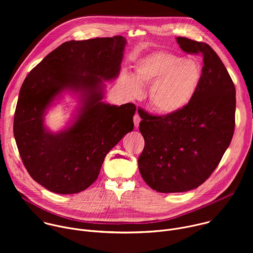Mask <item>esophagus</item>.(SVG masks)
<instances>
[{
	"label": "esophagus",
	"instance_id": "1",
	"mask_svg": "<svg viewBox=\"0 0 253 253\" xmlns=\"http://www.w3.org/2000/svg\"><path fill=\"white\" fill-rule=\"evenodd\" d=\"M133 121H134V125H135V127H136V128H138L139 123H140V121H141V118H140V116H139V114H138V113H136V114L134 115V117H133Z\"/></svg>",
	"mask_w": 253,
	"mask_h": 253
}]
</instances>
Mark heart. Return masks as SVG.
I'll return each mask as SVG.
<instances>
[{
    "label": "heart",
    "instance_id": "1",
    "mask_svg": "<svg viewBox=\"0 0 253 253\" xmlns=\"http://www.w3.org/2000/svg\"><path fill=\"white\" fill-rule=\"evenodd\" d=\"M201 76V69L195 61L157 52L138 60L134 65V76L123 73L120 83L133 98L142 94V87L150 86L149 102L153 109L162 115H172L192 101Z\"/></svg>",
    "mask_w": 253,
    "mask_h": 253
}]
</instances>
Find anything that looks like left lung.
Masks as SVG:
<instances>
[{"label":"left lung","instance_id":"left-lung-1","mask_svg":"<svg viewBox=\"0 0 253 253\" xmlns=\"http://www.w3.org/2000/svg\"><path fill=\"white\" fill-rule=\"evenodd\" d=\"M176 41L184 52L203 58L194 98L172 115L138 111L145 140L139 171L161 193L185 192L204 183L228 148L235 127V87L218 55L206 43L183 37Z\"/></svg>","mask_w":253,"mask_h":253}]
</instances>
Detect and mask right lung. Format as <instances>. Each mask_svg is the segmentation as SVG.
Wrapping results in <instances>:
<instances>
[{"mask_svg": "<svg viewBox=\"0 0 253 253\" xmlns=\"http://www.w3.org/2000/svg\"><path fill=\"white\" fill-rule=\"evenodd\" d=\"M127 41L122 36L65 42L26 77L14 118V136L30 176L58 194L87 189L105 156L134 128L136 106L103 102L105 82L116 79ZM69 91L79 105L68 126L52 132L44 116Z\"/></svg>", "mask_w": 253, "mask_h": 253, "instance_id": "right-lung-1", "label": "right lung"}]
</instances>
